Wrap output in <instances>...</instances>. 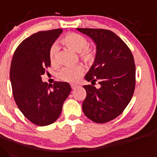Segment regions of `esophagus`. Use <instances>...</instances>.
Returning a JSON list of instances; mask_svg holds the SVG:
<instances>
[{"label":"esophagus","instance_id":"esophagus-1","mask_svg":"<svg viewBox=\"0 0 157 157\" xmlns=\"http://www.w3.org/2000/svg\"><path fill=\"white\" fill-rule=\"evenodd\" d=\"M71 87H72V89H75L76 87H78V85H77V84H71Z\"/></svg>","mask_w":157,"mask_h":157}]
</instances>
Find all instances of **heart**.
<instances>
[{"mask_svg": "<svg viewBox=\"0 0 157 157\" xmlns=\"http://www.w3.org/2000/svg\"><path fill=\"white\" fill-rule=\"evenodd\" d=\"M61 42L75 52H78L81 59L87 64H92L96 60V51L88 46L87 40L78 33H70L61 39ZM49 59L52 64L57 61V47L52 45L49 51ZM84 68L80 65L65 67L59 73V78L68 82L78 81L83 74Z\"/></svg>", "mask_w": 157, "mask_h": 157, "instance_id": "obj_1", "label": "heart"}]
</instances>
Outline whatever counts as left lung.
Returning <instances> with one entry per match:
<instances>
[{
    "label": "left lung",
    "instance_id": "obj_1",
    "mask_svg": "<svg viewBox=\"0 0 157 157\" xmlns=\"http://www.w3.org/2000/svg\"><path fill=\"white\" fill-rule=\"evenodd\" d=\"M96 45V60L84 78L99 82L98 89L84 85L87 96L82 104L84 115L96 123H105L119 116L131 101L135 89L134 59L126 44L112 31L77 28Z\"/></svg>",
    "mask_w": 157,
    "mask_h": 157
}]
</instances>
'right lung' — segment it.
Segmentation results:
<instances>
[{"instance_id":"1","label":"right lung","mask_w":157,"mask_h":157,"mask_svg":"<svg viewBox=\"0 0 157 157\" xmlns=\"http://www.w3.org/2000/svg\"><path fill=\"white\" fill-rule=\"evenodd\" d=\"M61 33L57 29L32 35L19 44L12 60L10 77L14 99L24 117L38 126L57 120L71 91L67 82H56L50 86L41 80L50 66V47Z\"/></svg>"}]
</instances>
